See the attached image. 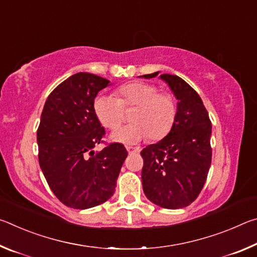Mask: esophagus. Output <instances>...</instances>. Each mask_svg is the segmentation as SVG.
<instances>
[{"label": "esophagus", "mask_w": 257, "mask_h": 257, "mask_svg": "<svg viewBox=\"0 0 257 257\" xmlns=\"http://www.w3.org/2000/svg\"><path fill=\"white\" fill-rule=\"evenodd\" d=\"M128 151V153H137V152H139V147H134V146H127L125 147Z\"/></svg>", "instance_id": "1"}]
</instances>
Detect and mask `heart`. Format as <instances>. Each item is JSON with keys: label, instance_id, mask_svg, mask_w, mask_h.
Returning a JSON list of instances; mask_svg holds the SVG:
<instances>
[{"label": "heart", "instance_id": "obj_1", "mask_svg": "<svg viewBox=\"0 0 257 257\" xmlns=\"http://www.w3.org/2000/svg\"><path fill=\"white\" fill-rule=\"evenodd\" d=\"M119 97L114 95H99L94 101V111L104 127L114 130L124 119V107H134L125 124L112 134V141L123 144H136L150 136L159 141L167 136L175 123L177 104L169 93H160L153 84L134 81L121 86Z\"/></svg>", "mask_w": 257, "mask_h": 257}]
</instances>
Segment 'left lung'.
I'll return each instance as SVG.
<instances>
[{"label": "left lung", "instance_id": "8db88e82", "mask_svg": "<svg viewBox=\"0 0 257 257\" xmlns=\"http://www.w3.org/2000/svg\"><path fill=\"white\" fill-rule=\"evenodd\" d=\"M160 78L178 99L177 115L170 133L141 152L143 190L152 203L177 210L190 205L205 184L212 160V123L193 87L175 75L163 73Z\"/></svg>", "mask_w": 257, "mask_h": 257}]
</instances>
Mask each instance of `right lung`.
Wrapping results in <instances>:
<instances>
[{
    "label": "right lung",
    "mask_w": 257,
    "mask_h": 257,
    "mask_svg": "<svg viewBox=\"0 0 257 257\" xmlns=\"http://www.w3.org/2000/svg\"><path fill=\"white\" fill-rule=\"evenodd\" d=\"M107 79L78 72L47 97L37 129L38 161L51 190L68 207L86 210L114 194L128 152L111 143L93 149L105 135L94 111V99Z\"/></svg>",
    "instance_id": "right-lung-1"
}]
</instances>
